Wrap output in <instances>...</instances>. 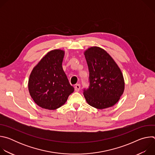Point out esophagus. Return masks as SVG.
Instances as JSON below:
<instances>
[{
    "instance_id": "obj_1",
    "label": "esophagus",
    "mask_w": 155,
    "mask_h": 155,
    "mask_svg": "<svg viewBox=\"0 0 155 155\" xmlns=\"http://www.w3.org/2000/svg\"><path fill=\"white\" fill-rule=\"evenodd\" d=\"M80 89V84H77L75 86V91H77V92L79 91Z\"/></svg>"
}]
</instances>
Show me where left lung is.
Wrapping results in <instances>:
<instances>
[{"instance_id": "obj_1", "label": "left lung", "mask_w": 155, "mask_h": 155, "mask_svg": "<svg viewBox=\"0 0 155 155\" xmlns=\"http://www.w3.org/2000/svg\"><path fill=\"white\" fill-rule=\"evenodd\" d=\"M84 54L90 72L89 88L83 92L87 103L97 109L114 106L124 90L121 69L111 56L100 47L87 48Z\"/></svg>"}]
</instances>
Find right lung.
I'll return each mask as SVG.
<instances>
[{
  "mask_svg": "<svg viewBox=\"0 0 155 155\" xmlns=\"http://www.w3.org/2000/svg\"><path fill=\"white\" fill-rule=\"evenodd\" d=\"M65 51L56 49L44 56L32 69L28 81L29 94L42 108L56 110L74 91L62 66Z\"/></svg>",
  "mask_w": 155,
  "mask_h": 155,
  "instance_id": "add662e5",
  "label": "right lung"
}]
</instances>
